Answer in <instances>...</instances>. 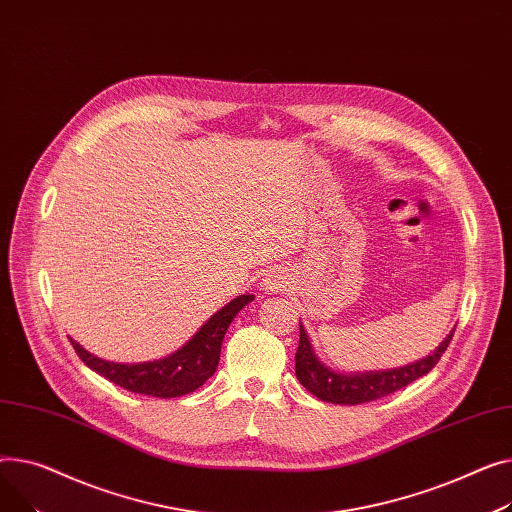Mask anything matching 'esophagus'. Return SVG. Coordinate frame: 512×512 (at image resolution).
<instances>
[{"mask_svg":"<svg viewBox=\"0 0 512 512\" xmlns=\"http://www.w3.org/2000/svg\"><path fill=\"white\" fill-rule=\"evenodd\" d=\"M289 285L287 277L283 273H268L262 281H260V287L268 293H279V291H285Z\"/></svg>","mask_w":512,"mask_h":512,"instance_id":"34e87169","label":"esophagus"}]
</instances>
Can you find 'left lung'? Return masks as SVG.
I'll use <instances>...</instances> for the list:
<instances>
[{
  "label": "left lung",
  "mask_w": 512,
  "mask_h": 512,
  "mask_svg": "<svg viewBox=\"0 0 512 512\" xmlns=\"http://www.w3.org/2000/svg\"><path fill=\"white\" fill-rule=\"evenodd\" d=\"M455 335V328L450 335L438 345V349L417 362L395 368V370H380V372H362V374H341L330 370L316 357L312 343L304 324L299 322V347L295 353V376L302 382L314 397L326 403L337 405H359L382 399L395 390L411 384L413 380L426 376L446 351L450 339Z\"/></svg>",
  "instance_id": "left-lung-1"
}]
</instances>
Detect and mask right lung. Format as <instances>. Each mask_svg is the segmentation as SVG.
Wrapping results in <instances>:
<instances>
[{"label":"right lung","mask_w":512,"mask_h":512,"mask_svg":"<svg viewBox=\"0 0 512 512\" xmlns=\"http://www.w3.org/2000/svg\"><path fill=\"white\" fill-rule=\"evenodd\" d=\"M254 295H239L210 316L198 333L175 353L144 364H115L88 353L82 345L70 339L82 362L109 382L122 386L138 395L159 399H173L194 393L210 376L215 374L221 359V343L235 314L248 306Z\"/></svg>","instance_id":"add662e5"}]
</instances>
